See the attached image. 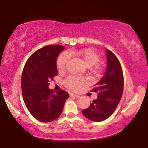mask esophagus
<instances>
[{"label":"esophagus","mask_w":148,"mask_h":148,"mask_svg":"<svg viewBox=\"0 0 148 148\" xmlns=\"http://www.w3.org/2000/svg\"><path fill=\"white\" fill-rule=\"evenodd\" d=\"M70 97H74V98H78L79 96V95H76V94H74V93H70Z\"/></svg>","instance_id":"1"}]
</instances>
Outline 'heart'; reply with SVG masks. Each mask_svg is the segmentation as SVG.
Returning <instances> with one entry per match:
<instances>
[{
  "label": "heart",
  "instance_id": "heart-1",
  "mask_svg": "<svg viewBox=\"0 0 148 148\" xmlns=\"http://www.w3.org/2000/svg\"><path fill=\"white\" fill-rule=\"evenodd\" d=\"M70 56H74L78 58L87 67L94 66L98 63L100 61L99 54L92 49H71L69 51V53L62 52L57 57L56 65L57 70L60 72L64 71L66 64L69 62ZM100 71L101 69L97 66H95L91 70V72L93 74L98 73ZM64 83L68 88L73 90V91H77L85 84H86L87 80L84 77L72 75V76H68L64 79Z\"/></svg>",
  "mask_w": 148,
  "mask_h": 148
}]
</instances>
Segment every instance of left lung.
I'll use <instances>...</instances> for the list:
<instances>
[{
	"label": "left lung",
	"instance_id": "8db88e82",
	"mask_svg": "<svg viewBox=\"0 0 148 148\" xmlns=\"http://www.w3.org/2000/svg\"><path fill=\"white\" fill-rule=\"evenodd\" d=\"M107 64L104 76L95 85L92 91L98 97L82 114L92 121H102L111 116L121 99L123 91V74L117 57L109 49L106 51Z\"/></svg>",
	"mask_w": 148,
	"mask_h": 148
}]
</instances>
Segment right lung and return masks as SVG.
<instances>
[{"instance_id":"obj_1","label":"right lung","mask_w":148,"mask_h":148,"mask_svg":"<svg viewBox=\"0 0 148 148\" xmlns=\"http://www.w3.org/2000/svg\"><path fill=\"white\" fill-rule=\"evenodd\" d=\"M64 47L49 45L37 50L26 62L21 76L22 95L30 113L37 120L51 122L61 114L69 95L64 90L53 92L49 82L57 76V59Z\"/></svg>"}]
</instances>
